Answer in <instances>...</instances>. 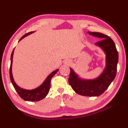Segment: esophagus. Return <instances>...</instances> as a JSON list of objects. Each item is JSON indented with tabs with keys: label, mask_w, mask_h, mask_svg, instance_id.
I'll return each instance as SVG.
<instances>
[{
	"label": "esophagus",
	"mask_w": 128,
	"mask_h": 128,
	"mask_svg": "<svg viewBox=\"0 0 128 128\" xmlns=\"http://www.w3.org/2000/svg\"><path fill=\"white\" fill-rule=\"evenodd\" d=\"M70 62H71L70 60H66V61H65V64H66V65H69L70 64Z\"/></svg>",
	"instance_id": "esophagus-1"
}]
</instances>
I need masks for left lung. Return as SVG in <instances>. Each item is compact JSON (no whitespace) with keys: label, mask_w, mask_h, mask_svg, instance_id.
I'll return each instance as SVG.
<instances>
[{"label":"left lung","mask_w":128,"mask_h":128,"mask_svg":"<svg viewBox=\"0 0 128 128\" xmlns=\"http://www.w3.org/2000/svg\"><path fill=\"white\" fill-rule=\"evenodd\" d=\"M88 33L102 39L95 44L102 49L106 54L105 68L98 77L92 80L82 78L70 68L68 81L73 90L78 94L88 96H98L107 89L116 77L118 55L115 44L110 36L98 32H88Z\"/></svg>","instance_id":"left-lung-1"}]
</instances>
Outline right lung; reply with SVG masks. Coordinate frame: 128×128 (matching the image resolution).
<instances>
[{
    "label": "right lung",
    "mask_w": 128,
    "mask_h": 128,
    "mask_svg": "<svg viewBox=\"0 0 128 128\" xmlns=\"http://www.w3.org/2000/svg\"><path fill=\"white\" fill-rule=\"evenodd\" d=\"M34 32H29L27 34H25L21 37L20 40H19L18 42L24 38L26 36H29V34H31L33 33ZM14 48L13 50L11 56H10V79L11 82L15 90L16 91L18 94L20 95V96L22 99L26 101H29V102H36L39 101L44 98L45 97L47 96L48 93L50 91V88L51 87V80L53 76L55 75L56 73L58 72L59 69H57L53 71L44 80V82L41 84V85L38 86L36 88L32 90H26L24 89V88H21L20 87L17 85L16 82H14V77H13L12 72V62H13V56H14Z\"/></svg>",
    "instance_id": "obj_1"
}]
</instances>
